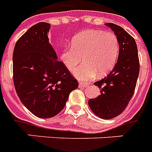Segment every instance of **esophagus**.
I'll list each match as a JSON object with an SVG mask.
<instances>
[{
  "label": "esophagus",
  "mask_w": 152,
  "mask_h": 152,
  "mask_svg": "<svg viewBox=\"0 0 152 152\" xmlns=\"http://www.w3.org/2000/svg\"><path fill=\"white\" fill-rule=\"evenodd\" d=\"M88 87V85L87 84H85V83H80L79 84V88H87Z\"/></svg>",
  "instance_id": "1"
}]
</instances>
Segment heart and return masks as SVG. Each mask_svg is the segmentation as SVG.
Returning a JSON list of instances; mask_svg holds the SVG:
<instances>
[{
	"instance_id": "b5f03b06",
	"label": "heart",
	"mask_w": 152,
	"mask_h": 152,
	"mask_svg": "<svg viewBox=\"0 0 152 152\" xmlns=\"http://www.w3.org/2000/svg\"><path fill=\"white\" fill-rule=\"evenodd\" d=\"M118 37L110 32L85 31L72 38L71 48H64L59 54L60 61L72 71L82 61L84 64L75 70L74 76L81 81H88L111 71L119 53Z\"/></svg>"
}]
</instances>
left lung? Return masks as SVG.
<instances>
[{
    "label": "left lung",
    "mask_w": 152,
    "mask_h": 152,
    "mask_svg": "<svg viewBox=\"0 0 152 152\" xmlns=\"http://www.w3.org/2000/svg\"><path fill=\"white\" fill-rule=\"evenodd\" d=\"M111 28L119 41V53L113 70L101 80L94 83L101 95L91 99L88 106L93 113L102 119H111L124 111L133 95L139 76L138 50L135 39L122 27L105 23Z\"/></svg>",
    "instance_id": "left-lung-1"
}]
</instances>
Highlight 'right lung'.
I'll return each instance as SVG.
<instances>
[{
	"label": "right lung",
	"instance_id": "add662e5",
	"mask_svg": "<svg viewBox=\"0 0 152 152\" xmlns=\"http://www.w3.org/2000/svg\"><path fill=\"white\" fill-rule=\"evenodd\" d=\"M50 24L32 26L15 43L13 51V81L20 101L34 115L50 118L65 106L78 82L50 43Z\"/></svg>",
	"mask_w": 152,
	"mask_h": 152
}]
</instances>
